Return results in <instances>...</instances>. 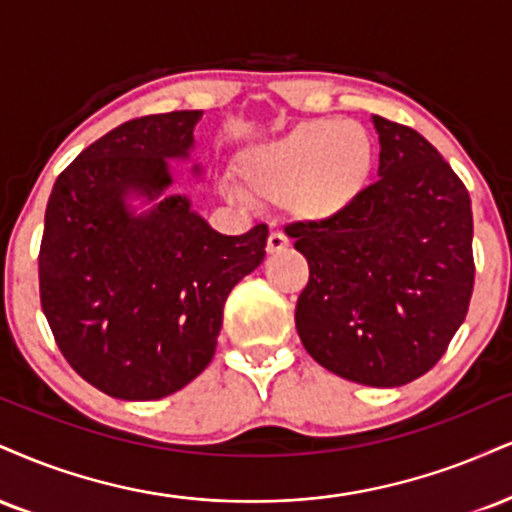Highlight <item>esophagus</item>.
Returning <instances> with one entry per match:
<instances>
[{
    "mask_svg": "<svg viewBox=\"0 0 512 512\" xmlns=\"http://www.w3.org/2000/svg\"><path fill=\"white\" fill-rule=\"evenodd\" d=\"M288 248V238L283 236L281 231H272L267 238V252L269 255H276V252H283Z\"/></svg>",
    "mask_w": 512,
    "mask_h": 512,
    "instance_id": "obj_1",
    "label": "esophagus"
}]
</instances>
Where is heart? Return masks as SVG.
Segmentation results:
<instances>
[{
	"mask_svg": "<svg viewBox=\"0 0 512 512\" xmlns=\"http://www.w3.org/2000/svg\"><path fill=\"white\" fill-rule=\"evenodd\" d=\"M377 150L365 126L343 119L300 121L291 131L250 147L238 171L250 195L281 200L293 217L329 221L360 200ZM233 195L243 197L233 188Z\"/></svg>",
	"mask_w": 512,
	"mask_h": 512,
	"instance_id": "obj_1",
	"label": "heart"
}]
</instances>
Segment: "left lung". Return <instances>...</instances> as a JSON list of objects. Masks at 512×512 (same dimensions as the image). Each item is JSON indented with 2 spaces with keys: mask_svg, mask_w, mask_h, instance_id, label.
<instances>
[{
  "mask_svg": "<svg viewBox=\"0 0 512 512\" xmlns=\"http://www.w3.org/2000/svg\"><path fill=\"white\" fill-rule=\"evenodd\" d=\"M372 121L379 181L341 217L286 226L310 264L295 326L329 372L365 386H403L441 360L465 322L472 202L427 138L384 116Z\"/></svg>",
  "mask_w": 512,
  "mask_h": 512,
  "instance_id": "1",
  "label": "left lung"
}]
</instances>
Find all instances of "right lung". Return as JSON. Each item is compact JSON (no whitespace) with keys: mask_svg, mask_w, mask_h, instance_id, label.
Returning a JSON list of instances; mask_svg holds the SVG:
<instances>
[{"mask_svg":"<svg viewBox=\"0 0 512 512\" xmlns=\"http://www.w3.org/2000/svg\"><path fill=\"white\" fill-rule=\"evenodd\" d=\"M200 119L195 109L121 123L49 195L42 312L66 362L112 398L157 400L190 384L212 362L231 288L264 260L267 224L221 236L183 195L145 214L126 205L171 186L169 159L190 155Z\"/></svg>","mask_w":512,"mask_h":512,"instance_id":"right-lung-1","label":"right lung"}]
</instances>
